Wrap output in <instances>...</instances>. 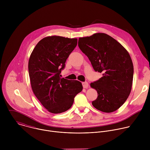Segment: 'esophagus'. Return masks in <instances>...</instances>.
<instances>
[{
    "mask_svg": "<svg viewBox=\"0 0 150 150\" xmlns=\"http://www.w3.org/2000/svg\"><path fill=\"white\" fill-rule=\"evenodd\" d=\"M88 83L87 82H82V86L83 88H87L88 87Z\"/></svg>",
    "mask_w": 150,
    "mask_h": 150,
    "instance_id": "esophagus-1",
    "label": "esophagus"
}]
</instances>
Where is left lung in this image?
I'll return each mask as SVG.
<instances>
[{
	"label": "left lung",
	"instance_id": "1",
	"mask_svg": "<svg viewBox=\"0 0 150 150\" xmlns=\"http://www.w3.org/2000/svg\"><path fill=\"white\" fill-rule=\"evenodd\" d=\"M78 46L88 57L94 71L103 72L101 78L90 84L98 93L93 105L105 113L116 111L131 91L134 66L129 53L115 39L104 33L79 38Z\"/></svg>",
	"mask_w": 150,
	"mask_h": 150
}]
</instances>
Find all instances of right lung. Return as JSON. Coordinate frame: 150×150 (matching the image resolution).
Listing matches in <instances>:
<instances>
[{"mask_svg": "<svg viewBox=\"0 0 150 150\" xmlns=\"http://www.w3.org/2000/svg\"><path fill=\"white\" fill-rule=\"evenodd\" d=\"M77 41L56 35L46 37L38 42L30 57L28 72L33 91L50 113L69 110L76 95L82 90L81 82L60 77Z\"/></svg>", "mask_w": 150, "mask_h": 150, "instance_id": "right-lung-1", "label": "right lung"}]
</instances>
